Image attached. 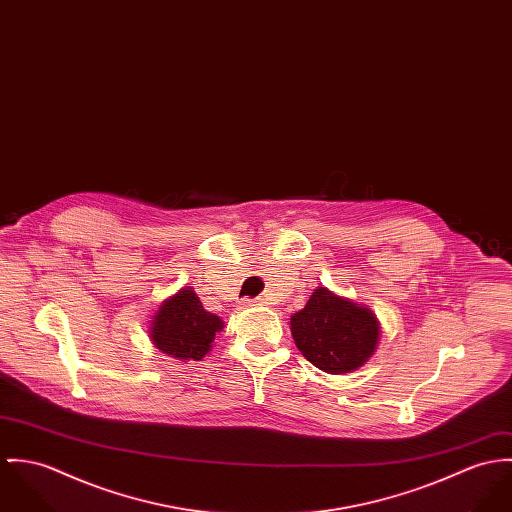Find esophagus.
<instances>
[{"mask_svg": "<svg viewBox=\"0 0 512 512\" xmlns=\"http://www.w3.org/2000/svg\"><path fill=\"white\" fill-rule=\"evenodd\" d=\"M245 304H249V306H261V304H265V300H263V298H249Z\"/></svg>", "mask_w": 512, "mask_h": 512, "instance_id": "esophagus-1", "label": "esophagus"}]
</instances>
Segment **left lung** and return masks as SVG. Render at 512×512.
Wrapping results in <instances>:
<instances>
[{"label":"left lung","mask_w":512,"mask_h":512,"mask_svg":"<svg viewBox=\"0 0 512 512\" xmlns=\"http://www.w3.org/2000/svg\"><path fill=\"white\" fill-rule=\"evenodd\" d=\"M292 338L318 369L340 375L361 367L379 341V322L357 306L318 286L306 306L290 318Z\"/></svg>","instance_id":"obj_1"}]
</instances>
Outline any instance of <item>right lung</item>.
<instances>
[{
  "label": "right lung",
  "instance_id": "add662e5",
  "mask_svg": "<svg viewBox=\"0 0 512 512\" xmlns=\"http://www.w3.org/2000/svg\"><path fill=\"white\" fill-rule=\"evenodd\" d=\"M224 322L204 310L192 288L169 298L153 318L151 340L163 353L182 361H200L212 347Z\"/></svg>",
  "mask_w": 512,
  "mask_h": 512
}]
</instances>
